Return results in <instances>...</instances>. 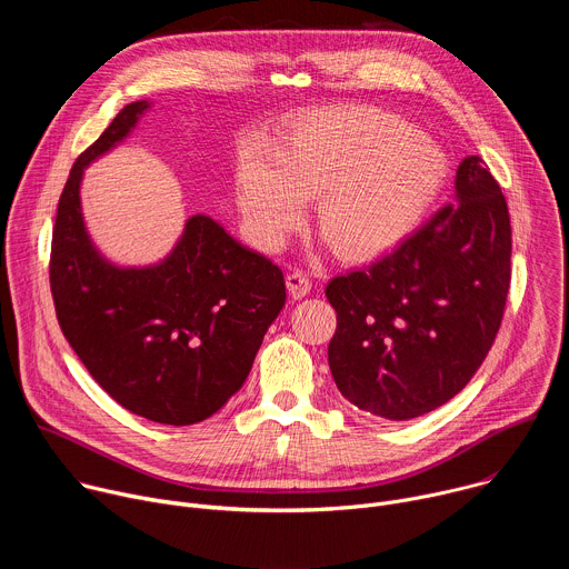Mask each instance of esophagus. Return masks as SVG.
Instances as JSON below:
<instances>
[{"label":"esophagus","instance_id":"esophagus-1","mask_svg":"<svg viewBox=\"0 0 569 569\" xmlns=\"http://www.w3.org/2000/svg\"><path fill=\"white\" fill-rule=\"evenodd\" d=\"M286 283H288V290H290V295L295 299L306 297L310 292V288H312V281H310L306 270H290L288 277H286Z\"/></svg>","mask_w":569,"mask_h":569}]
</instances>
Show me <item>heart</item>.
<instances>
[{"label":"heart","mask_w":569,"mask_h":569,"mask_svg":"<svg viewBox=\"0 0 569 569\" xmlns=\"http://www.w3.org/2000/svg\"><path fill=\"white\" fill-rule=\"evenodd\" d=\"M448 176L443 150L396 114L353 106L317 114L270 159L238 169V204L257 236L279 242L317 196V224L347 257L380 252L421 220Z\"/></svg>","instance_id":"b5f03b06"}]
</instances>
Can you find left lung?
I'll list each match as a JSON object with an SVG mask.
<instances>
[{"label":"left lung","instance_id":"1","mask_svg":"<svg viewBox=\"0 0 569 569\" xmlns=\"http://www.w3.org/2000/svg\"><path fill=\"white\" fill-rule=\"evenodd\" d=\"M457 200L380 261L336 277L333 380L360 410L408 421L459 393L491 351L511 283V220L477 154L455 178Z\"/></svg>","mask_w":569,"mask_h":569}]
</instances>
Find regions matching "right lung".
<instances>
[{"mask_svg":"<svg viewBox=\"0 0 569 569\" xmlns=\"http://www.w3.org/2000/svg\"><path fill=\"white\" fill-rule=\"evenodd\" d=\"M148 110L128 103L73 161L58 200L49 283L62 336L92 378L137 417L191 426L246 382L286 281L268 257L242 248L216 220L193 216L173 254L154 268L106 263L80 213V178Z\"/></svg>","mask_w":569,"mask_h":569,"instance_id":"obj_1","label":"right lung"}]
</instances>
